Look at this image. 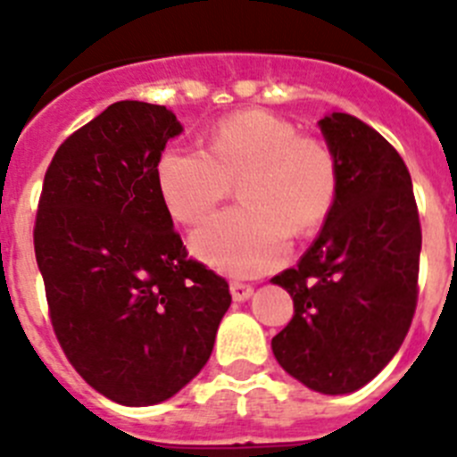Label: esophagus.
<instances>
[{
    "mask_svg": "<svg viewBox=\"0 0 457 457\" xmlns=\"http://www.w3.org/2000/svg\"><path fill=\"white\" fill-rule=\"evenodd\" d=\"M253 293V286L245 284V281H231V295L236 302H245L249 300Z\"/></svg>",
    "mask_w": 457,
    "mask_h": 457,
    "instance_id": "1",
    "label": "esophagus"
}]
</instances>
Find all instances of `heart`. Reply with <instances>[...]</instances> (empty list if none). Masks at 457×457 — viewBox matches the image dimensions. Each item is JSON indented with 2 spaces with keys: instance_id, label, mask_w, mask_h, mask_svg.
<instances>
[{
  "instance_id": "b5f03b06",
  "label": "heart",
  "mask_w": 457,
  "mask_h": 457,
  "mask_svg": "<svg viewBox=\"0 0 457 457\" xmlns=\"http://www.w3.org/2000/svg\"><path fill=\"white\" fill-rule=\"evenodd\" d=\"M155 183L173 220L196 226L240 183L242 205L192 237L194 253L231 277H253L288 256L295 236L318 231L332 215L341 169L320 137L268 112H237L215 125L208 148L167 146Z\"/></svg>"
}]
</instances>
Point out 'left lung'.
<instances>
[{
	"instance_id": "obj_1",
	"label": "left lung",
	"mask_w": 457,
	"mask_h": 457,
	"mask_svg": "<svg viewBox=\"0 0 457 457\" xmlns=\"http://www.w3.org/2000/svg\"><path fill=\"white\" fill-rule=\"evenodd\" d=\"M320 130L338 157V196L300 263L272 277L295 306L272 353L302 385L337 395L370 382L410 332L421 221L410 171L385 137L341 112Z\"/></svg>"
}]
</instances>
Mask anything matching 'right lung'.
Masks as SVG:
<instances>
[{"label": "right lung", "instance_id": "right-lung-1", "mask_svg": "<svg viewBox=\"0 0 457 457\" xmlns=\"http://www.w3.org/2000/svg\"><path fill=\"white\" fill-rule=\"evenodd\" d=\"M180 130L162 104H109L56 148L40 189L34 249L52 329L72 369L120 405L179 394L231 306L157 189V157Z\"/></svg>", "mask_w": 457, "mask_h": 457}]
</instances>
